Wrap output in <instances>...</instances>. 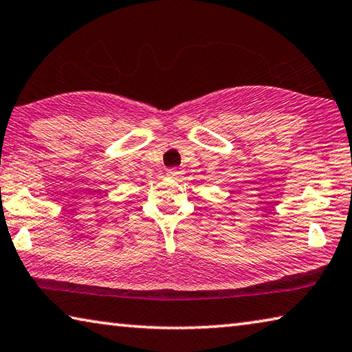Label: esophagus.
Wrapping results in <instances>:
<instances>
[{
    "label": "esophagus",
    "mask_w": 352,
    "mask_h": 352,
    "mask_svg": "<svg viewBox=\"0 0 352 352\" xmlns=\"http://www.w3.org/2000/svg\"><path fill=\"white\" fill-rule=\"evenodd\" d=\"M182 175H183V170L180 168L168 169V177H170V178H180Z\"/></svg>",
    "instance_id": "esophagus-1"
}]
</instances>
